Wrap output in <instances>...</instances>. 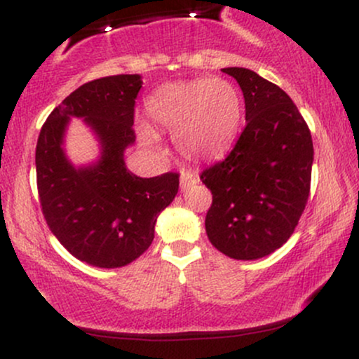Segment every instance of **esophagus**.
<instances>
[{"label":"esophagus","instance_id":"1","mask_svg":"<svg viewBox=\"0 0 359 359\" xmlns=\"http://www.w3.org/2000/svg\"><path fill=\"white\" fill-rule=\"evenodd\" d=\"M197 182H199V179H197V175L192 174V172H182V174H180V189H182V191H187L189 187H192V185Z\"/></svg>","mask_w":359,"mask_h":359}]
</instances>
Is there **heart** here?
<instances>
[{"label":"heart","instance_id":"obj_1","mask_svg":"<svg viewBox=\"0 0 359 359\" xmlns=\"http://www.w3.org/2000/svg\"><path fill=\"white\" fill-rule=\"evenodd\" d=\"M155 125L175 133L177 150L194 162H214L231 150L243 125V100L233 82L192 79L156 89L147 101ZM140 142L158 150L150 128L140 130Z\"/></svg>","mask_w":359,"mask_h":359}]
</instances>
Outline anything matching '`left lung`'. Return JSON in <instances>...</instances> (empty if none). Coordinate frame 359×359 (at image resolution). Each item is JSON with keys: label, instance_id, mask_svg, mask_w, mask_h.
Segmentation results:
<instances>
[{"label": "left lung", "instance_id": "1", "mask_svg": "<svg viewBox=\"0 0 359 359\" xmlns=\"http://www.w3.org/2000/svg\"><path fill=\"white\" fill-rule=\"evenodd\" d=\"M221 71L240 84L246 126L231 154L201 175L212 194L205 233L222 255L246 262L273 253L294 233L311 191L314 147L285 90L250 69Z\"/></svg>", "mask_w": 359, "mask_h": 359}]
</instances>
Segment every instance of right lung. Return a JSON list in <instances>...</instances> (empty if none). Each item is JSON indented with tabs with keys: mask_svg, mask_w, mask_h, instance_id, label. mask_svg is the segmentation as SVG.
I'll use <instances>...</instances> for the list:
<instances>
[{
	"mask_svg": "<svg viewBox=\"0 0 359 359\" xmlns=\"http://www.w3.org/2000/svg\"><path fill=\"white\" fill-rule=\"evenodd\" d=\"M140 74L90 81L69 94L40 130L35 151L40 204L50 231L69 253L97 269H119L151 245L158 214L179 191V175H135L125 151L135 143ZM72 117L100 147L96 161L74 166L65 151Z\"/></svg>",
	"mask_w": 359,
	"mask_h": 359,
	"instance_id": "obj_1",
	"label": "right lung"
}]
</instances>
